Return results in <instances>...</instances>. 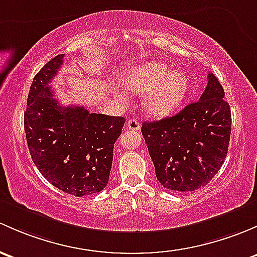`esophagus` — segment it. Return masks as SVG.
I'll use <instances>...</instances> for the list:
<instances>
[{
	"mask_svg": "<svg viewBox=\"0 0 257 257\" xmlns=\"http://www.w3.org/2000/svg\"><path fill=\"white\" fill-rule=\"evenodd\" d=\"M126 128L127 130H132V131H139L141 128V123H140L139 120L136 118H130L126 123Z\"/></svg>",
	"mask_w": 257,
	"mask_h": 257,
	"instance_id": "obj_1",
	"label": "esophagus"
}]
</instances>
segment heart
<instances>
[{
    "mask_svg": "<svg viewBox=\"0 0 257 257\" xmlns=\"http://www.w3.org/2000/svg\"><path fill=\"white\" fill-rule=\"evenodd\" d=\"M122 84L132 92L142 94L144 106L155 116H168L181 105L189 89L188 76L181 70H172L165 63L152 62L131 68L122 75ZM120 97V89L115 90Z\"/></svg>",
    "mask_w": 257,
    "mask_h": 257,
    "instance_id": "obj_1",
    "label": "heart"
}]
</instances>
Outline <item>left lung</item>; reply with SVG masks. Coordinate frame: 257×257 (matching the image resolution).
Instances as JSON below:
<instances>
[{"mask_svg": "<svg viewBox=\"0 0 257 257\" xmlns=\"http://www.w3.org/2000/svg\"><path fill=\"white\" fill-rule=\"evenodd\" d=\"M214 74L198 101L172 117L142 123L156 176L163 187L192 192L207 186L223 166L231 134V111Z\"/></svg>", "mask_w": 257, "mask_h": 257, "instance_id": "1", "label": "left lung"}]
</instances>
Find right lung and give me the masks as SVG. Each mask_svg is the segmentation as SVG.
Returning a JSON list of instances; mask_svg holds the SVG:
<instances>
[{"mask_svg":"<svg viewBox=\"0 0 257 257\" xmlns=\"http://www.w3.org/2000/svg\"><path fill=\"white\" fill-rule=\"evenodd\" d=\"M64 54L49 60L34 76L25 111L28 150L42 176L58 189L75 195L99 193L109 182L113 145L125 118L62 106L49 86Z\"/></svg>","mask_w":257,"mask_h":257,"instance_id":"add662e5","label":"right lung"}]
</instances>
